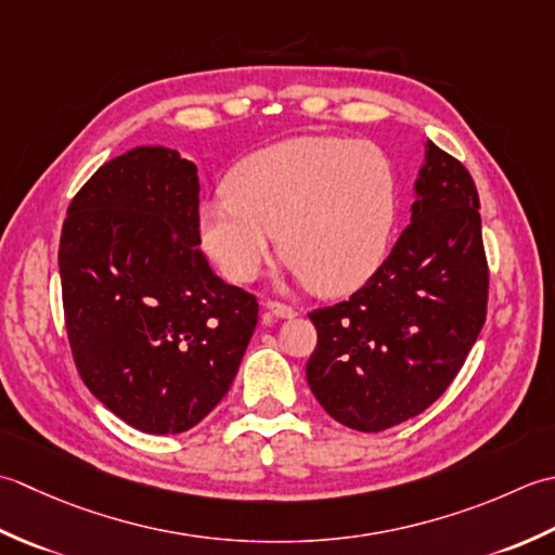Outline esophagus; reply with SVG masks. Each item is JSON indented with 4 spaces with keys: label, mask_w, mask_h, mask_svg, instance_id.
Returning a JSON list of instances; mask_svg holds the SVG:
<instances>
[{
    "label": "esophagus",
    "mask_w": 555,
    "mask_h": 555,
    "mask_svg": "<svg viewBox=\"0 0 555 555\" xmlns=\"http://www.w3.org/2000/svg\"><path fill=\"white\" fill-rule=\"evenodd\" d=\"M266 311L278 315V319H294V313H297L292 307H287V304H282V301H266Z\"/></svg>",
    "instance_id": "34e87169"
}]
</instances>
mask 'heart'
I'll return each instance as SVG.
<instances>
[{"mask_svg":"<svg viewBox=\"0 0 555 555\" xmlns=\"http://www.w3.org/2000/svg\"><path fill=\"white\" fill-rule=\"evenodd\" d=\"M398 179L390 157L366 141L299 135L236 165L228 196L201 203L198 234L232 282H251L280 251L321 294L364 285L386 258Z\"/></svg>","mask_w":555,"mask_h":555,"instance_id":"b5f03b06","label":"heart"}]
</instances>
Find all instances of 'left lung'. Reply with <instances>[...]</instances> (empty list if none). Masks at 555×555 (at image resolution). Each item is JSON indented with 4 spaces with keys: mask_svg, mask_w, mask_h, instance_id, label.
Instances as JSON below:
<instances>
[{
    "mask_svg": "<svg viewBox=\"0 0 555 555\" xmlns=\"http://www.w3.org/2000/svg\"><path fill=\"white\" fill-rule=\"evenodd\" d=\"M414 194L410 224L366 285L309 313L319 333L309 388L335 422L364 434L434 404L486 321L489 266L472 175L426 141Z\"/></svg>",
    "mask_w": 555,
    "mask_h": 555,
    "instance_id": "left-lung-1",
    "label": "left lung"
}]
</instances>
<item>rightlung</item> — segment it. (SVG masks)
I'll list each match as a JSON object with an SVG mask.
<instances>
[{
    "instance_id": "add662e5",
    "label": "right lung",
    "mask_w": 555,
    "mask_h": 555,
    "mask_svg": "<svg viewBox=\"0 0 555 555\" xmlns=\"http://www.w3.org/2000/svg\"><path fill=\"white\" fill-rule=\"evenodd\" d=\"M196 165L165 145L105 163L74 196L60 240L66 335L83 383L143 434H182L240 371L254 294L198 248Z\"/></svg>"
}]
</instances>
